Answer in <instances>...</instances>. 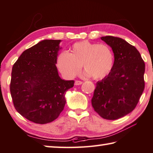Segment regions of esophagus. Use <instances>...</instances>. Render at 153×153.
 <instances>
[{"instance_id": "obj_1", "label": "esophagus", "mask_w": 153, "mask_h": 153, "mask_svg": "<svg viewBox=\"0 0 153 153\" xmlns=\"http://www.w3.org/2000/svg\"><path fill=\"white\" fill-rule=\"evenodd\" d=\"M82 84V82L79 81V80H76V81H75V85H76V86L81 85Z\"/></svg>"}]
</instances>
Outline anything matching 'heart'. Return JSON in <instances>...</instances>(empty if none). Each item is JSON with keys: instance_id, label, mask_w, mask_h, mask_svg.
<instances>
[{"instance_id": "b5f03b06", "label": "heart", "mask_w": 153, "mask_h": 153, "mask_svg": "<svg viewBox=\"0 0 153 153\" xmlns=\"http://www.w3.org/2000/svg\"><path fill=\"white\" fill-rule=\"evenodd\" d=\"M113 64V52L105 44L84 40L74 43L69 53L62 52L56 59V66L61 73L68 78L79 74L83 65L85 74L97 79L105 77Z\"/></svg>"}]
</instances>
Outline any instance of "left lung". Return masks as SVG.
Masks as SVG:
<instances>
[{
	"label": "left lung",
	"mask_w": 153,
	"mask_h": 153,
	"mask_svg": "<svg viewBox=\"0 0 153 153\" xmlns=\"http://www.w3.org/2000/svg\"><path fill=\"white\" fill-rule=\"evenodd\" d=\"M112 48L113 65L108 76L97 83L92 98L94 111L105 120H115L131 113L144 89L145 64L138 51L118 37H101Z\"/></svg>",
	"instance_id": "8db88e82"
}]
</instances>
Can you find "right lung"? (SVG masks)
Here are the masks:
<instances>
[{"label":"right lung","instance_id":"obj_1","mask_svg":"<svg viewBox=\"0 0 153 153\" xmlns=\"http://www.w3.org/2000/svg\"><path fill=\"white\" fill-rule=\"evenodd\" d=\"M60 40H44L23 52L12 68L10 92L15 108L30 121L45 124L63 111L65 92L74 80L59 76L56 67Z\"/></svg>","mask_w":153,"mask_h":153}]
</instances>
